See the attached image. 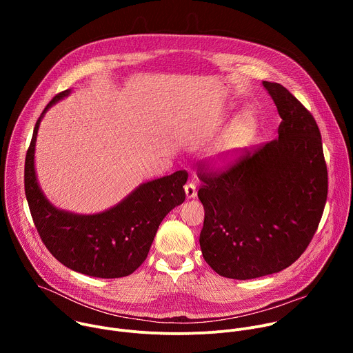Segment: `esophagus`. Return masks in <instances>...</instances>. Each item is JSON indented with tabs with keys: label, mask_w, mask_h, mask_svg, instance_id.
<instances>
[{
	"label": "esophagus",
	"mask_w": 353,
	"mask_h": 353,
	"mask_svg": "<svg viewBox=\"0 0 353 353\" xmlns=\"http://www.w3.org/2000/svg\"><path fill=\"white\" fill-rule=\"evenodd\" d=\"M184 191H185V196H187L188 199L196 196V188H195V184H194L192 181H188V183L184 185Z\"/></svg>",
	"instance_id": "obj_1"
}]
</instances>
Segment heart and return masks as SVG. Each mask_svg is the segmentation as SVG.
<instances>
[{
  "label": "heart",
  "mask_w": 353,
  "mask_h": 353,
  "mask_svg": "<svg viewBox=\"0 0 353 353\" xmlns=\"http://www.w3.org/2000/svg\"><path fill=\"white\" fill-rule=\"evenodd\" d=\"M251 125H253V123H251V117L248 114H241L233 120V123L221 137L215 149V155L219 163L223 165L233 161L245 148L250 138Z\"/></svg>",
  "instance_id": "b5f03b06"
}]
</instances>
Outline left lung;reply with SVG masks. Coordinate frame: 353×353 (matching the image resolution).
<instances>
[{"label":"left lung","instance_id":"obj_1","mask_svg":"<svg viewBox=\"0 0 353 353\" xmlns=\"http://www.w3.org/2000/svg\"><path fill=\"white\" fill-rule=\"evenodd\" d=\"M263 86L282 119L278 138L222 173H199L204 260L216 274L241 281L279 272L305 253L328 192L314 117L282 85Z\"/></svg>","mask_w":353,"mask_h":353}]
</instances>
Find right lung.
<instances>
[{
  "mask_svg": "<svg viewBox=\"0 0 353 353\" xmlns=\"http://www.w3.org/2000/svg\"><path fill=\"white\" fill-rule=\"evenodd\" d=\"M71 93L56 94L36 121L25 161V194L34 226L47 247L67 268L94 278H123L146 259L161 222L183 204L187 172L139 184L114 207L93 215L56 208L43 194L34 170V146L44 113Z\"/></svg>",
  "mask_w": 353,
  "mask_h": 353,
  "instance_id": "right-lung-1",
  "label": "right lung"
}]
</instances>
